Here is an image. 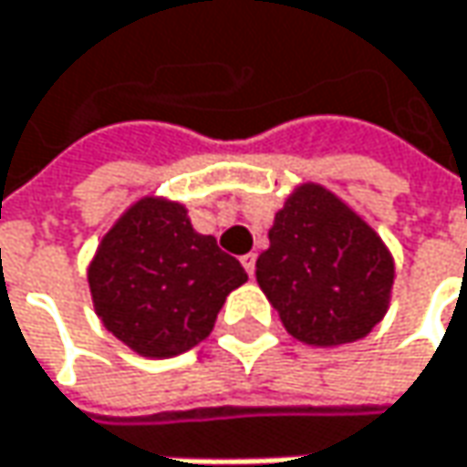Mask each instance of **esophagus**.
I'll return each instance as SVG.
<instances>
[{
	"mask_svg": "<svg viewBox=\"0 0 467 467\" xmlns=\"http://www.w3.org/2000/svg\"><path fill=\"white\" fill-rule=\"evenodd\" d=\"M240 264L245 266V272L254 277V272H256V254H245V256H240Z\"/></svg>",
	"mask_w": 467,
	"mask_h": 467,
	"instance_id": "1",
	"label": "esophagus"
}]
</instances>
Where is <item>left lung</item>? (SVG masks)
<instances>
[{
  "label": "left lung",
  "instance_id": "8db88e82",
  "mask_svg": "<svg viewBox=\"0 0 467 467\" xmlns=\"http://www.w3.org/2000/svg\"><path fill=\"white\" fill-rule=\"evenodd\" d=\"M394 277L380 234L315 182L290 192L256 259V280L285 330L322 348L365 338L389 309Z\"/></svg>",
  "mask_w": 467,
  "mask_h": 467
}]
</instances>
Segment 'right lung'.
Listing matches in <instances>:
<instances>
[{
	"label": "right lung",
	"mask_w": 467,
	"mask_h": 467,
	"mask_svg": "<svg viewBox=\"0 0 467 467\" xmlns=\"http://www.w3.org/2000/svg\"><path fill=\"white\" fill-rule=\"evenodd\" d=\"M87 280L102 325L140 357L166 359L208 338L248 275L213 234L192 230L182 203L148 195L99 240Z\"/></svg>",
	"instance_id": "1"
}]
</instances>
